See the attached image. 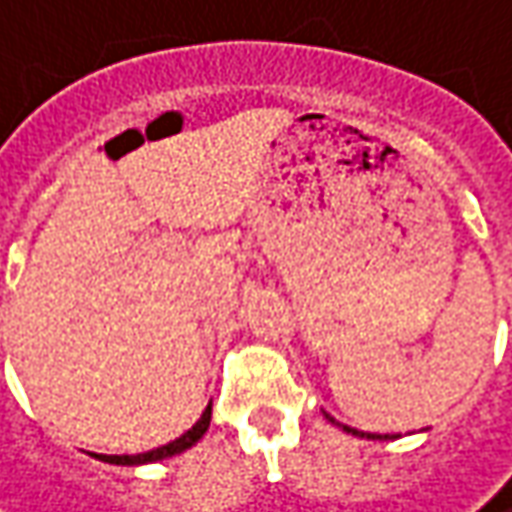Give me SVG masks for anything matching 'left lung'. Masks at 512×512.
Wrapping results in <instances>:
<instances>
[{"label":"left lung","mask_w":512,"mask_h":512,"mask_svg":"<svg viewBox=\"0 0 512 512\" xmlns=\"http://www.w3.org/2000/svg\"><path fill=\"white\" fill-rule=\"evenodd\" d=\"M326 418H329V415H326ZM329 421H332V424H335V418H329ZM344 430H346V433L361 435V438H364V433H358V430H352V427H346V424H344ZM367 438H389V435H369V433H367Z\"/></svg>","instance_id":"1"}]
</instances>
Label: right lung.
<instances>
[{"label":"right lung","instance_id":"add662e5","mask_svg":"<svg viewBox=\"0 0 512 512\" xmlns=\"http://www.w3.org/2000/svg\"><path fill=\"white\" fill-rule=\"evenodd\" d=\"M209 421H212V404L206 407V412L200 415V421L191 427L189 433H183L180 438H174V441H168L163 447H157V450H148V453H140V456H97L100 461H108V464H151V461H163V458L171 456H180V453H186L189 447H194L206 430H209Z\"/></svg>","mask_w":512,"mask_h":512}]
</instances>
